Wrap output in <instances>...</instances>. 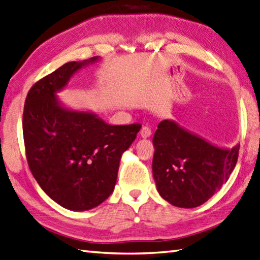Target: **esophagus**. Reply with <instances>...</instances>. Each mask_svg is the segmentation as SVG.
<instances>
[{"label": "esophagus", "mask_w": 260, "mask_h": 260, "mask_svg": "<svg viewBox=\"0 0 260 260\" xmlns=\"http://www.w3.org/2000/svg\"><path fill=\"white\" fill-rule=\"evenodd\" d=\"M140 134H141L142 137H143V139H147V137H150L151 134H152L151 128H150V127H147V126H143L141 128Z\"/></svg>", "instance_id": "1"}]
</instances>
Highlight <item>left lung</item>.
Segmentation results:
<instances>
[{"label": "left lung", "mask_w": 260, "mask_h": 260, "mask_svg": "<svg viewBox=\"0 0 260 260\" xmlns=\"http://www.w3.org/2000/svg\"><path fill=\"white\" fill-rule=\"evenodd\" d=\"M153 145L156 189L168 203L182 208L204 204L225 184L240 147L214 145L170 119L157 125Z\"/></svg>", "instance_id": "left-lung-1"}]
</instances>
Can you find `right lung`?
Instances as JSON below:
<instances>
[{"mask_svg":"<svg viewBox=\"0 0 260 260\" xmlns=\"http://www.w3.org/2000/svg\"><path fill=\"white\" fill-rule=\"evenodd\" d=\"M98 56L69 62L29 90L22 128L28 165L35 179L54 202L70 211H88L108 198L124 152L140 124L109 125L92 111L65 107L57 92Z\"/></svg>","mask_w":260,"mask_h":260,"instance_id":"add662e5","label":"right lung"}]
</instances>
